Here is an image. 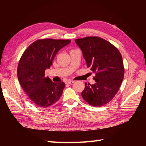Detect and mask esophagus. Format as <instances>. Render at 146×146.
Masks as SVG:
<instances>
[{"instance_id": "1", "label": "esophagus", "mask_w": 146, "mask_h": 146, "mask_svg": "<svg viewBox=\"0 0 146 146\" xmlns=\"http://www.w3.org/2000/svg\"><path fill=\"white\" fill-rule=\"evenodd\" d=\"M74 82H75V81H74V80H68L67 82H66V83L72 84V83H74Z\"/></svg>"}]
</instances>
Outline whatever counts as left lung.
Instances as JSON below:
<instances>
[{"label": "left lung", "instance_id": "left-lung-1", "mask_svg": "<svg viewBox=\"0 0 146 146\" xmlns=\"http://www.w3.org/2000/svg\"><path fill=\"white\" fill-rule=\"evenodd\" d=\"M75 42L87 67L96 74V83H85L82 98L93 107H102L113 99L122 84L124 74L122 56L116 47L99 37L77 39Z\"/></svg>", "mask_w": 146, "mask_h": 146}]
</instances>
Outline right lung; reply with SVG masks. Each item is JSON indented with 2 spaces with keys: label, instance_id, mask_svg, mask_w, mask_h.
Here are the masks:
<instances>
[{
  "label": "right lung",
  "instance_id": "right-lung-1",
  "mask_svg": "<svg viewBox=\"0 0 146 146\" xmlns=\"http://www.w3.org/2000/svg\"><path fill=\"white\" fill-rule=\"evenodd\" d=\"M70 42L68 39H39L30 45L22 55L17 78L29 98L37 106L49 107L62 95L65 83L53 82L44 73L52 64L57 52Z\"/></svg>",
  "mask_w": 146,
  "mask_h": 146
}]
</instances>
